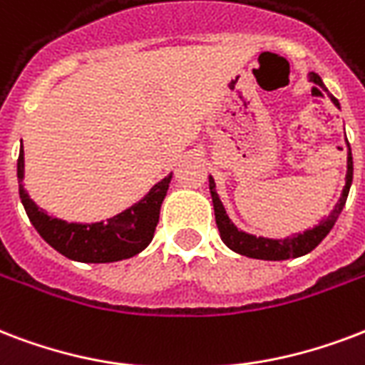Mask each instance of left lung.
<instances>
[{
  "instance_id": "obj_1",
  "label": "left lung",
  "mask_w": 365,
  "mask_h": 365,
  "mask_svg": "<svg viewBox=\"0 0 365 365\" xmlns=\"http://www.w3.org/2000/svg\"><path fill=\"white\" fill-rule=\"evenodd\" d=\"M308 80L319 88H324L327 91V88L322 82V78L316 74V72H310L308 74ZM331 101L337 108H341L339 101L333 96ZM352 174H354V164H352V151H350V143L346 141V178H344V187L343 193L339 197L337 205L333 207L325 218L319 220L318 226L308 227L302 233H294L291 237L283 239H269V237H260V235H252V233H247L243 230H237V226L233 224L230 216H227L226 208L220 201L218 193H216V182H214L212 176H208V182H210V195H212V205H214V216H216V226H218L220 237L222 241L233 250V252H239L243 257L249 258H258V260H287V258H299L308 255L310 250H314L318 247L327 233L333 230L335 222H337L339 214L343 212L344 202H346V197H349L350 185H352Z\"/></svg>"
}]
</instances>
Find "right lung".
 Wrapping results in <instances>:
<instances>
[{"instance_id":"right-lung-1","label":"right lung","mask_w":365,"mask_h":365,"mask_svg":"<svg viewBox=\"0 0 365 365\" xmlns=\"http://www.w3.org/2000/svg\"><path fill=\"white\" fill-rule=\"evenodd\" d=\"M16 178H19V195L28 218L40 233L46 243L61 252L63 257L76 262H118L132 258L145 249L153 241L155 227L158 224V214L163 205L172 172L149 189V193L120 214L107 222L78 224L66 220L53 218L36 205L24 189V149L21 147L16 160Z\"/></svg>"}]
</instances>
